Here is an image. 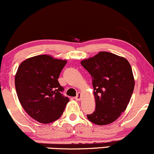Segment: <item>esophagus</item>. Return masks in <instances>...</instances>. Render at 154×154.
I'll return each instance as SVG.
<instances>
[{
    "instance_id": "esophagus-1",
    "label": "esophagus",
    "mask_w": 154,
    "mask_h": 154,
    "mask_svg": "<svg viewBox=\"0 0 154 154\" xmlns=\"http://www.w3.org/2000/svg\"><path fill=\"white\" fill-rule=\"evenodd\" d=\"M75 100L77 101H80V100H81V94H80V93H78V94H77V97H75Z\"/></svg>"
}]
</instances>
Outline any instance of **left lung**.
<instances>
[{
  "label": "left lung",
  "instance_id": "8db88e82",
  "mask_svg": "<svg viewBox=\"0 0 154 154\" xmlns=\"http://www.w3.org/2000/svg\"><path fill=\"white\" fill-rule=\"evenodd\" d=\"M81 65L91 76L96 102L87 119L97 125L112 123L125 111L134 91L131 65L125 58L108 52H99Z\"/></svg>",
  "mask_w": 154,
  "mask_h": 154
}]
</instances>
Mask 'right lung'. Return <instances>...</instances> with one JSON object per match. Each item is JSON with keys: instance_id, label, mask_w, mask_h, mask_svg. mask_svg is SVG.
Returning <instances> with one entry per match:
<instances>
[{"instance_id": "1", "label": "right lung", "mask_w": 154, "mask_h": 154, "mask_svg": "<svg viewBox=\"0 0 154 154\" xmlns=\"http://www.w3.org/2000/svg\"><path fill=\"white\" fill-rule=\"evenodd\" d=\"M66 63L42 54L25 60L17 69L15 85L19 101L28 115L40 123L58 119L69 101L58 82Z\"/></svg>"}]
</instances>
